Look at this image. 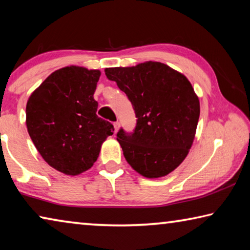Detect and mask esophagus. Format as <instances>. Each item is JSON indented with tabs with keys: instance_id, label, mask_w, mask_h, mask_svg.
Returning a JSON list of instances; mask_svg holds the SVG:
<instances>
[{
	"instance_id": "obj_1",
	"label": "esophagus",
	"mask_w": 250,
	"mask_h": 250,
	"mask_svg": "<svg viewBox=\"0 0 250 250\" xmlns=\"http://www.w3.org/2000/svg\"><path fill=\"white\" fill-rule=\"evenodd\" d=\"M113 126H115V132H117L118 129H119V126H120V124L118 121H116L115 124H113Z\"/></svg>"
}]
</instances>
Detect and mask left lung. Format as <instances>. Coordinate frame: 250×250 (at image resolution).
<instances>
[{
    "mask_svg": "<svg viewBox=\"0 0 250 250\" xmlns=\"http://www.w3.org/2000/svg\"><path fill=\"white\" fill-rule=\"evenodd\" d=\"M128 97L137 124L122 128L117 140L128 163L150 179L168 174L191 149L200 118V101L188 78L158 62L104 70Z\"/></svg>",
    "mask_w": 250,
    "mask_h": 250,
    "instance_id": "obj_1",
    "label": "left lung"
}]
</instances>
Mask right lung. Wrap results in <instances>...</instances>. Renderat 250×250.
Segmentation results:
<instances>
[{"mask_svg":"<svg viewBox=\"0 0 250 250\" xmlns=\"http://www.w3.org/2000/svg\"><path fill=\"white\" fill-rule=\"evenodd\" d=\"M99 77V70L65 67L48 76L27 101L29 137L46 162L67 175L94 166L101 145L115 130L96 113Z\"/></svg>","mask_w":250,"mask_h":250,"instance_id":"add662e5","label":"right lung"}]
</instances>
